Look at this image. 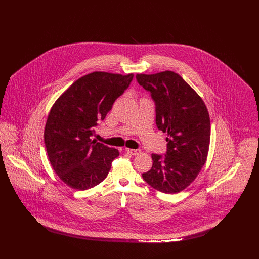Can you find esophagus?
Instances as JSON below:
<instances>
[{"instance_id":"1","label":"esophagus","mask_w":259,"mask_h":259,"mask_svg":"<svg viewBox=\"0 0 259 259\" xmlns=\"http://www.w3.org/2000/svg\"><path fill=\"white\" fill-rule=\"evenodd\" d=\"M128 153H130L131 155H139L141 153V149H131V148H126L125 149Z\"/></svg>"}]
</instances>
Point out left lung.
Returning <instances> with one entry per match:
<instances>
[{
	"instance_id": "obj_1",
	"label": "left lung",
	"mask_w": 259,
	"mask_h": 259,
	"mask_svg": "<svg viewBox=\"0 0 259 259\" xmlns=\"http://www.w3.org/2000/svg\"><path fill=\"white\" fill-rule=\"evenodd\" d=\"M136 78L154 101L157 128L168 134L166 154H151L152 167L143 179L158 191L178 193L195 180L207 160L210 138L207 107L184 78L171 71L138 74Z\"/></svg>"
}]
</instances>
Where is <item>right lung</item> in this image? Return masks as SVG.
I'll return each instance as SVG.
<instances>
[{
    "mask_svg": "<svg viewBox=\"0 0 259 259\" xmlns=\"http://www.w3.org/2000/svg\"><path fill=\"white\" fill-rule=\"evenodd\" d=\"M133 76L105 72L87 74L52 106L45 128V145L53 170L70 187L87 190L107 178L119 152L92 141L91 136Z\"/></svg>",
    "mask_w": 259,
    "mask_h": 259,
    "instance_id": "obj_1",
    "label": "right lung"
}]
</instances>
